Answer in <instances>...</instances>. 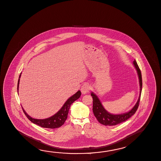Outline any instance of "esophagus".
I'll return each instance as SVG.
<instances>
[{"label": "esophagus", "instance_id": "esophagus-1", "mask_svg": "<svg viewBox=\"0 0 161 161\" xmlns=\"http://www.w3.org/2000/svg\"><path fill=\"white\" fill-rule=\"evenodd\" d=\"M90 89H91V88H90V86H89V84H84L83 86H82L81 88V92L83 94H86V93L89 92Z\"/></svg>", "mask_w": 161, "mask_h": 161}]
</instances>
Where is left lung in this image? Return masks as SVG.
Here are the masks:
<instances>
[{
  "mask_svg": "<svg viewBox=\"0 0 161 161\" xmlns=\"http://www.w3.org/2000/svg\"><path fill=\"white\" fill-rule=\"evenodd\" d=\"M133 64L136 68V70L138 74L139 79L140 86V94L139 99L137 100L135 106L133 107L132 109L128 113H124L122 114L114 115L111 114L110 113H108L103 107L102 104L101 103L99 99L97 97V95L93 93H91V96L93 99V114L97 118V120L100 122L102 125L106 126H114L121 124L123 122L125 121L131 117L133 115L135 114L136 111H137L139 105L140 97H141V92L142 90V73L139 66L136 62V60L133 61Z\"/></svg>",
  "mask_w": 161,
  "mask_h": 161,
  "instance_id": "obj_1",
  "label": "left lung"
}]
</instances>
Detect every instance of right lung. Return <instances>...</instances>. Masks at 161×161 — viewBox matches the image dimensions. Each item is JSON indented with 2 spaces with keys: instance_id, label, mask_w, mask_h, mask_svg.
<instances>
[{
  "instance_id": "add662e5",
  "label": "right lung",
  "mask_w": 161,
  "mask_h": 161,
  "mask_svg": "<svg viewBox=\"0 0 161 161\" xmlns=\"http://www.w3.org/2000/svg\"><path fill=\"white\" fill-rule=\"evenodd\" d=\"M21 75H19V78H20ZM19 79H18V85H17V91L18 90L19 86ZM81 92L79 91L73 95L72 97L69 98L67 101L65 102L64 105L60 109L59 111H58L53 116L51 117L50 118L44 119H35L31 117L29 115L26 113L24 110L22 108V110L24 111L26 117L28 118L31 121L33 124L39 125L42 128L49 129L58 128L61 127V126L64 125L65 121L68 118V113L70 107L75 101L78 99L81 96Z\"/></svg>"
}]
</instances>
